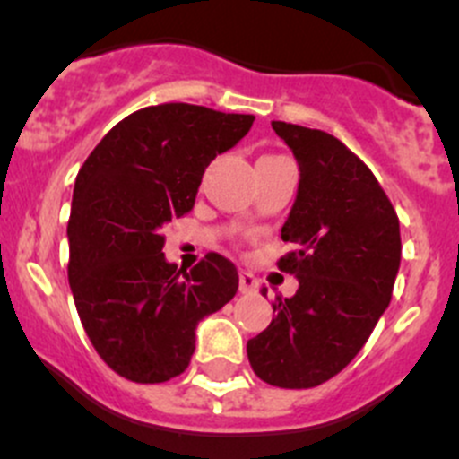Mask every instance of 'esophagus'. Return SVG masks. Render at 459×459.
Masks as SVG:
<instances>
[{
	"label": "esophagus",
	"mask_w": 459,
	"mask_h": 459,
	"mask_svg": "<svg viewBox=\"0 0 459 459\" xmlns=\"http://www.w3.org/2000/svg\"><path fill=\"white\" fill-rule=\"evenodd\" d=\"M238 290H240V294H256L258 278L249 272H240L238 273Z\"/></svg>",
	"instance_id": "34e87169"
}]
</instances>
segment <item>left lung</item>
<instances>
[{
	"label": "left lung",
	"instance_id": "obj_1",
	"mask_svg": "<svg viewBox=\"0 0 459 459\" xmlns=\"http://www.w3.org/2000/svg\"><path fill=\"white\" fill-rule=\"evenodd\" d=\"M272 127L300 168L281 231L294 249L278 261L281 272L299 278V291L276 296V318L247 340V358L267 385L311 389L358 356L389 307L403 254L400 221L371 169L342 141L285 121Z\"/></svg>",
	"mask_w": 459,
	"mask_h": 459
}]
</instances>
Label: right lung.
Listing matches in <instances>:
<instances>
[{"instance_id":"right-lung-1","label":"right lung","mask_w":459,"mask_h":459,"mask_svg":"<svg viewBox=\"0 0 459 459\" xmlns=\"http://www.w3.org/2000/svg\"><path fill=\"white\" fill-rule=\"evenodd\" d=\"M252 115L192 103L132 112L90 152L74 181L68 281L101 360L157 385L181 376L198 320L238 290L234 263L210 252L190 272L165 261L163 225L195 207L203 172L249 132Z\"/></svg>"}]
</instances>
